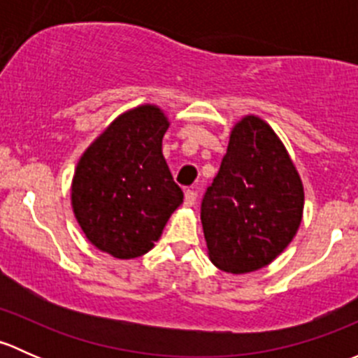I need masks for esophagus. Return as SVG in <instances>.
<instances>
[{
    "instance_id": "1",
    "label": "esophagus",
    "mask_w": 358,
    "mask_h": 358,
    "mask_svg": "<svg viewBox=\"0 0 358 358\" xmlns=\"http://www.w3.org/2000/svg\"><path fill=\"white\" fill-rule=\"evenodd\" d=\"M196 201H197V194L194 192V190H187L185 202H183V204H185V208H192V206L196 204Z\"/></svg>"
}]
</instances>
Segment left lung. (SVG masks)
I'll return each instance as SVG.
<instances>
[{"label": "left lung", "instance_id": "1", "mask_svg": "<svg viewBox=\"0 0 358 358\" xmlns=\"http://www.w3.org/2000/svg\"><path fill=\"white\" fill-rule=\"evenodd\" d=\"M303 206L301 176L282 140L262 117L244 115L202 201L209 259L229 273L270 265L294 239Z\"/></svg>", "mask_w": 358, "mask_h": 358}]
</instances>
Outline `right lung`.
I'll return each instance as SVG.
<instances>
[{"label":"right lung","instance_id":"obj_1","mask_svg":"<svg viewBox=\"0 0 358 358\" xmlns=\"http://www.w3.org/2000/svg\"><path fill=\"white\" fill-rule=\"evenodd\" d=\"M166 112L142 103L119 114L76 164L71 206L86 239L117 259L157 243L183 192L162 156Z\"/></svg>","mask_w":358,"mask_h":358}]
</instances>
